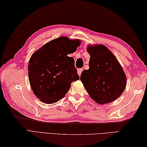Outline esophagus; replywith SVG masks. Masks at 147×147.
Instances as JSON below:
<instances>
[{"mask_svg": "<svg viewBox=\"0 0 147 147\" xmlns=\"http://www.w3.org/2000/svg\"><path fill=\"white\" fill-rule=\"evenodd\" d=\"M83 69H78V70H77V73H78V75L80 77L81 76V74H82V72H83Z\"/></svg>", "mask_w": 147, "mask_h": 147, "instance_id": "34e87169", "label": "esophagus"}]
</instances>
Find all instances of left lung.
I'll list each match as a JSON object with an SVG mask.
<instances>
[{
    "mask_svg": "<svg viewBox=\"0 0 147 147\" xmlns=\"http://www.w3.org/2000/svg\"><path fill=\"white\" fill-rule=\"evenodd\" d=\"M88 70L80 79L91 98L99 104L110 103L121 95L126 85V77L117 59L102 45H89Z\"/></svg>",
    "mask_w": 147,
    "mask_h": 147,
    "instance_id": "obj_1",
    "label": "left lung"
}]
</instances>
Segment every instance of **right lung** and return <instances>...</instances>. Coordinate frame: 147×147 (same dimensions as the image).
Returning a JSON list of instances; mask_svg holds the SVG:
<instances>
[{"mask_svg": "<svg viewBox=\"0 0 147 147\" xmlns=\"http://www.w3.org/2000/svg\"><path fill=\"white\" fill-rule=\"evenodd\" d=\"M80 40L60 37L48 42L31 56L28 75L31 88L38 98L53 104L65 96L72 82L79 80L73 53L80 45Z\"/></svg>", "mask_w": 147, "mask_h": 147, "instance_id": "1", "label": "right lung"}]
</instances>
